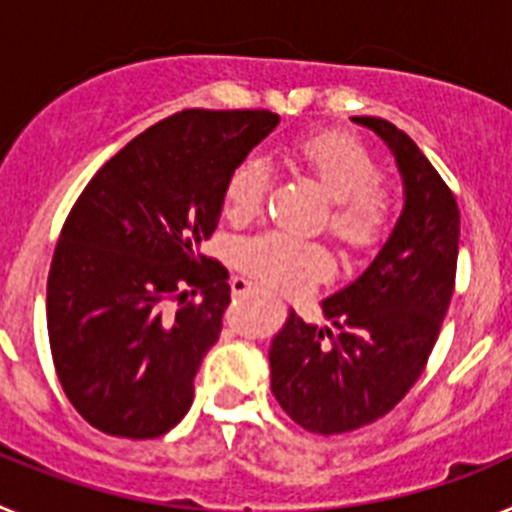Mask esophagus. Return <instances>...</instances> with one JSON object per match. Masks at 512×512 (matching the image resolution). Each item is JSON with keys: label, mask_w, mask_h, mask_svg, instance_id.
<instances>
[{"label": "esophagus", "mask_w": 512, "mask_h": 512, "mask_svg": "<svg viewBox=\"0 0 512 512\" xmlns=\"http://www.w3.org/2000/svg\"><path fill=\"white\" fill-rule=\"evenodd\" d=\"M230 289H233V295L235 297H241V295H248V292H256V284H251L248 282V279H243V277H235L233 282H230Z\"/></svg>", "instance_id": "obj_1"}]
</instances>
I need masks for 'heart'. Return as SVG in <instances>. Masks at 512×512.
I'll use <instances>...</instances> for the list:
<instances>
[{
  "label": "heart",
  "instance_id": "b5f03b06",
  "mask_svg": "<svg viewBox=\"0 0 512 512\" xmlns=\"http://www.w3.org/2000/svg\"><path fill=\"white\" fill-rule=\"evenodd\" d=\"M292 164L315 179L330 197L325 225L351 251H372L390 235L397 200L390 184L379 179V164L369 148L341 130L300 135L289 146ZM264 158L246 156L225 179L223 210L230 223H248L259 215L269 192ZM238 266L248 277L274 289H295L325 277L333 269L330 251L318 241L269 230L238 246Z\"/></svg>",
  "mask_w": 512,
  "mask_h": 512
}]
</instances>
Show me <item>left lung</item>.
<instances>
[{
    "label": "left lung",
    "instance_id": "left-lung-1",
    "mask_svg": "<svg viewBox=\"0 0 512 512\" xmlns=\"http://www.w3.org/2000/svg\"><path fill=\"white\" fill-rule=\"evenodd\" d=\"M395 153L405 210L377 259L323 300L328 325L295 312L271 343V392L284 413L320 436L384 418L423 374L454 295L459 205L408 133L354 117Z\"/></svg>",
    "mask_w": 512,
    "mask_h": 512
}]
</instances>
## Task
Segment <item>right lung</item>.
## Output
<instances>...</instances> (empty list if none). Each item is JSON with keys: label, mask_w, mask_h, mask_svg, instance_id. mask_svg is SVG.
<instances>
[{"label": "right lung", "mask_w": 512, "mask_h": 512, "mask_svg": "<svg viewBox=\"0 0 512 512\" xmlns=\"http://www.w3.org/2000/svg\"><path fill=\"white\" fill-rule=\"evenodd\" d=\"M269 110H182L107 161L71 207L48 271L58 382L97 431L158 438L187 415L220 338L228 269L200 251L225 179L277 128Z\"/></svg>", "instance_id": "right-lung-1"}]
</instances>
